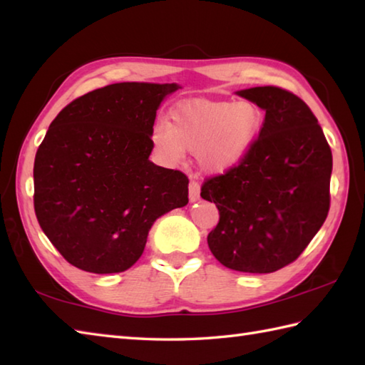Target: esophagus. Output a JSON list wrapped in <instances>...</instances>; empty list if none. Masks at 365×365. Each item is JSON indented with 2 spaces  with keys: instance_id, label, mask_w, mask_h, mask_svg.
<instances>
[{
  "instance_id": "34e87169",
  "label": "esophagus",
  "mask_w": 365,
  "mask_h": 365,
  "mask_svg": "<svg viewBox=\"0 0 365 365\" xmlns=\"http://www.w3.org/2000/svg\"><path fill=\"white\" fill-rule=\"evenodd\" d=\"M189 200L190 203H195L200 200V185L195 181H190L189 184Z\"/></svg>"
}]
</instances>
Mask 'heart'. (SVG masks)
<instances>
[{"instance_id": "obj_1", "label": "heart", "mask_w": 365, "mask_h": 365, "mask_svg": "<svg viewBox=\"0 0 365 365\" xmlns=\"http://www.w3.org/2000/svg\"><path fill=\"white\" fill-rule=\"evenodd\" d=\"M263 125L262 108L249 101L190 98L170 110L168 123L154 125L151 140L165 162H180L184 151L195 153L205 173L220 176L249 159Z\"/></svg>"}]
</instances>
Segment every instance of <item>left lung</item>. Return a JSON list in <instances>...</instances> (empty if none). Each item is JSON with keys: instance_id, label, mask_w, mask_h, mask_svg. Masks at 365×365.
Here are the masks:
<instances>
[{"instance_id": "8db88e82", "label": "left lung", "mask_w": 365, "mask_h": 365, "mask_svg": "<svg viewBox=\"0 0 365 365\" xmlns=\"http://www.w3.org/2000/svg\"><path fill=\"white\" fill-rule=\"evenodd\" d=\"M236 94L264 110V125L241 167L203 184L220 214L207 245L230 269L267 274L294 262L324 224L332 153L297 96L276 86Z\"/></svg>"}]
</instances>
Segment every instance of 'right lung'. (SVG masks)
Returning a JSON list of instances; mask_svg holds the SVG:
<instances>
[{
	"mask_svg": "<svg viewBox=\"0 0 365 365\" xmlns=\"http://www.w3.org/2000/svg\"><path fill=\"white\" fill-rule=\"evenodd\" d=\"M176 83L124 81L64 107L34 159V211L71 264L123 272L145 250L160 215L189 203V180L155 165V113Z\"/></svg>",
	"mask_w": 365,
	"mask_h": 365,
	"instance_id": "obj_1",
	"label": "right lung"
}]
</instances>
